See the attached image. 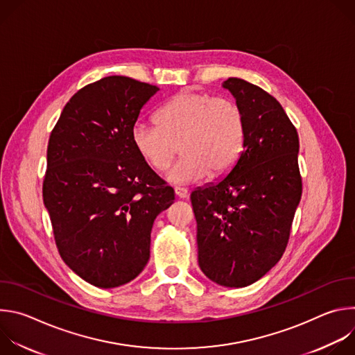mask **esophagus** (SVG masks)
<instances>
[{
	"label": "esophagus",
	"instance_id": "34e87169",
	"mask_svg": "<svg viewBox=\"0 0 355 355\" xmlns=\"http://www.w3.org/2000/svg\"><path fill=\"white\" fill-rule=\"evenodd\" d=\"M174 192H175V196L180 198V199H185L188 198V191L185 188H174Z\"/></svg>",
	"mask_w": 355,
	"mask_h": 355
}]
</instances>
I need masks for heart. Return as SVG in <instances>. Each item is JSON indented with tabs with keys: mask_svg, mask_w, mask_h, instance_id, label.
<instances>
[{
	"mask_svg": "<svg viewBox=\"0 0 355 355\" xmlns=\"http://www.w3.org/2000/svg\"><path fill=\"white\" fill-rule=\"evenodd\" d=\"M157 123L136 121L130 141L139 157L163 171L182 141V159L166 174L171 184H193L227 174L237 163L245 137L244 116L233 101L205 92L181 91L157 111Z\"/></svg>",
	"mask_w": 355,
	"mask_h": 355,
	"instance_id": "b5f03b06",
	"label": "heart"
}]
</instances>
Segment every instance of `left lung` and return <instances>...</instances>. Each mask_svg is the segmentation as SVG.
<instances>
[{
    "mask_svg": "<svg viewBox=\"0 0 355 355\" xmlns=\"http://www.w3.org/2000/svg\"><path fill=\"white\" fill-rule=\"evenodd\" d=\"M244 116L245 137L234 167L191 193L198 264L211 281L243 288L282 257L302 196L299 137L278 101L230 77L222 84Z\"/></svg>",
    "mask_w": 355,
    "mask_h": 355,
    "instance_id": "8db88e82",
    "label": "left lung"
}]
</instances>
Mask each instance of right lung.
<instances>
[{
  "instance_id": "add662e5",
  "label": "right lung",
  "mask_w": 355,
  "mask_h": 355,
  "mask_svg": "<svg viewBox=\"0 0 355 355\" xmlns=\"http://www.w3.org/2000/svg\"><path fill=\"white\" fill-rule=\"evenodd\" d=\"M159 88L110 76L77 91L47 146L43 202L63 261L98 288L135 279L174 189L135 151L132 125Z\"/></svg>"
}]
</instances>
